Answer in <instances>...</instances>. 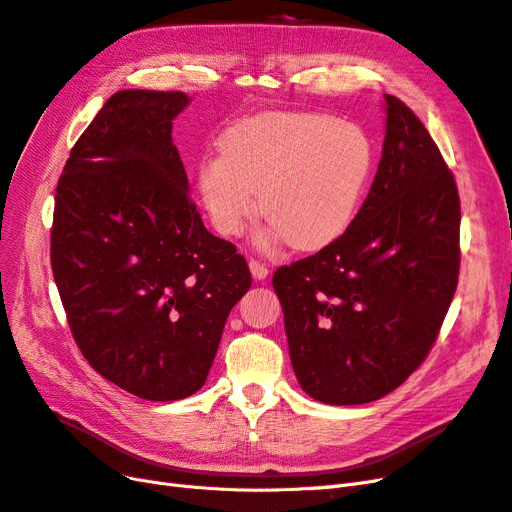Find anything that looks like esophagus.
<instances>
[{
    "label": "esophagus",
    "mask_w": 512,
    "mask_h": 512,
    "mask_svg": "<svg viewBox=\"0 0 512 512\" xmlns=\"http://www.w3.org/2000/svg\"><path fill=\"white\" fill-rule=\"evenodd\" d=\"M250 271L254 275V280H265V277L269 275V269L258 260H250Z\"/></svg>",
    "instance_id": "esophagus-1"
}]
</instances>
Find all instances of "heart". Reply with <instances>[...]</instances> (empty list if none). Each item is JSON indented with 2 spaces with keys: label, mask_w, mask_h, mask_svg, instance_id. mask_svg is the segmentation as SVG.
I'll return each mask as SVG.
<instances>
[{
  "label": "heart",
  "mask_w": 512,
  "mask_h": 512,
  "mask_svg": "<svg viewBox=\"0 0 512 512\" xmlns=\"http://www.w3.org/2000/svg\"><path fill=\"white\" fill-rule=\"evenodd\" d=\"M374 149L356 123L312 113H265L230 126L220 156L198 166L213 228L237 237L258 211L299 252L335 243L356 218Z\"/></svg>",
  "instance_id": "1"
}]
</instances>
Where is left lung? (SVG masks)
Listing matches in <instances>:
<instances>
[{"instance_id": "left-lung-1", "label": "left lung", "mask_w": 512, "mask_h": 512, "mask_svg": "<svg viewBox=\"0 0 512 512\" xmlns=\"http://www.w3.org/2000/svg\"><path fill=\"white\" fill-rule=\"evenodd\" d=\"M386 134L361 211L335 243L273 273L294 376L322 404L395 391L438 339L459 280L457 183L410 108Z\"/></svg>"}]
</instances>
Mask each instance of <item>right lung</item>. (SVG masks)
Segmentation results:
<instances>
[{"label":"right lung","mask_w":512,"mask_h":512,"mask_svg":"<svg viewBox=\"0 0 512 512\" xmlns=\"http://www.w3.org/2000/svg\"><path fill=\"white\" fill-rule=\"evenodd\" d=\"M183 91L123 89L72 147L57 183L51 267L76 346L100 376L149 401L205 384L247 262L188 194L173 119Z\"/></svg>","instance_id":"obj_1"}]
</instances>
